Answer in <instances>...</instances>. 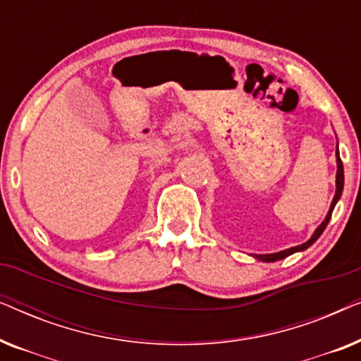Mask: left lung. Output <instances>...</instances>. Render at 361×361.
I'll return each instance as SVG.
<instances>
[{"mask_svg":"<svg viewBox=\"0 0 361 361\" xmlns=\"http://www.w3.org/2000/svg\"><path fill=\"white\" fill-rule=\"evenodd\" d=\"M335 157H337V176H335V195H334V200L332 204H330V209L327 212V215H325V219L322 224H320L315 231L312 233V236L305 241L302 245H298V246H293V248H288V250H283V251H278V253H269V255H251L255 259L258 261H263V263H274V261H279V259H284L288 258L289 255H294L298 253V251H304L307 250L310 245H314L315 241L320 235L324 233L325 226L329 225L330 221V216H332V212L335 209V205H337V202L340 200V197H342V192H343V164H342V159H340V152H338V141H337V147H335Z\"/></svg>","mask_w":361,"mask_h":361,"instance_id":"8db88e82","label":"left lung"}]
</instances>
